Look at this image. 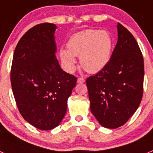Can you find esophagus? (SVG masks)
<instances>
[{
	"label": "esophagus",
	"mask_w": 153,
	"mask_h": 153,
	"mask_svg": "<svg viewBox=\"0 0 153 153\" xmlns=\"http://www.w3.org/2000/svg\"><path fill=\"white\" fill-rule=\"evenodd\" d=\"M84 82H85V79H83V78L79 77V78H78V79H77V83H84Z\"/></svg>",
	"instance_id": "esophagus-1"
}]
</instances>
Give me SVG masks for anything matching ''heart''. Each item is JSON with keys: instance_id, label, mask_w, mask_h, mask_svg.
Masks as SVG:
<instances>
[{"instance_id": "b5f03b06", "label": "heart", "mask_w": 153, "mask_h": 153, "mask_svg": "<svg viewBox=\"0 0 153 153\" xmlns=\"http://www.w3.org/2000/svg\"><path fill=\"white\" fill-rule=\"evenodd\" d=\"M113 40L107 31L86 30L73 35L67 42L68 51L61 49L60 56L68 72L76 67L75 56L86 71L95 74L106 67L111 57Z\"/></svg>"}]
</instances>
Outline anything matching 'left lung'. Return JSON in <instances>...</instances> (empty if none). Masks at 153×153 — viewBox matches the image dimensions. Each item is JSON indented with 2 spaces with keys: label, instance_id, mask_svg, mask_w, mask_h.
<instances>
[{
  "label": "left lung",
  "instance_id": "8db88e82",
  "mask_svg": "<svg viewBox=\"0 0 153 153\" xmlns=\"http://www.w3.org/2000/svg\"><path fill=\"white\" fill-rule=\"evenodd\" d=\"M118 40L109 63L86 79L90 110L102 126L124 125L140 106L143 93L144 63L134 36L117 24Z\"/></svg>",
  "mask_w": 153,
  "mask_h": 153
}]
</instances>
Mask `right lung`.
Instances as JSON below:
<instances>
[{
	"label": "right lung",
	"mask_w": 153,
	"mask_h": 153,
	"mask_svg": "<svg viewBox=\"0 0 153 153\" xmlns=\"http://www.w3.org/2000/svg\"><path fill=\"white\" fill-rule=\"evenodd\" d=\"M56 26L44 23L30 29L19 40L10 71L12 91L19 112L41 130L57 126L76 77L63 71L56 57Z\"/></svg>",
	"instance_id": "1"
}]
</instances>
